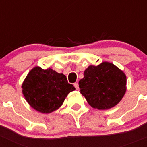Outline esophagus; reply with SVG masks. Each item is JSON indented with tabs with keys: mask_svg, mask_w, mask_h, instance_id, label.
<instances>
[{
	"mask_svg": "<svg viewBox=\"0 0 147 147\" xmlns=\"http://www.w3.org/2000/svg\"><path fill=\"white\" fill-rule=\"evenodd\" d=\"M74 86H75V89H76L77 90H79V84L78 83H75V84H74Z\"/></svg>",
	"mask_w": 147,
	"mask_h": 147,
	"instance_id": "34e87169",
	"label": "esophagus"
}]
</instances>
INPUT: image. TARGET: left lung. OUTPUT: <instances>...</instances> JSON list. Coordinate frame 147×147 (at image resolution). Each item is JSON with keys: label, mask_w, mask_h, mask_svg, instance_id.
Listing matches in <instances>:
<instances>
[{"label": "left lung", "mask_w": 147, "mask_h": 147, "mask_svg": "<svg viewBox=\"0 0 147 147\" xmlns=\"http://www.w3.org/2000/svg\"><path fill=\"white\" fill-rule=\"evenodd\" d=\"M126 82L123 71L113 63L103 62L85 69L79 87L92 107L107 110L121 101L126 92Z\"/></svg>", "instance_id": "left-lung-1"}]
</instances>
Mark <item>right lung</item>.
Returning <instances> with one entry per match:
<instances>
[{"mask_svg": "<svg viewBox=\"0 0 147 147\" xmlns=\"http://www.w3.org/2000/svg\"><path fill=\"white\" fill-rule=\"evenodd\" d=\"M26 101L33 109L49 113L62 106L69 92L75 90L67 78L51 68L34 67L22 85Z\"/></svg>", "mask_w": 147, "mask_h": 147, "instance_id": "right-lung-1", "label": "right lung"}]
</instances>
